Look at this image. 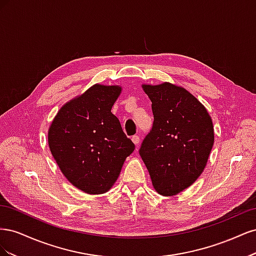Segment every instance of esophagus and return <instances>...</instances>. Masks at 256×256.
I'll use <instances>...</instances> for the list:
<instances>
[{"mask_svg":"<svg viewBox=\"0 0 256 256\" xmlns=\"http://www.w3.org/2000/svg\"><path fill=\"white\" fill-rule=\"evenodd\" d=\"M132 142H134V143L136 145V147H138V145L140 144V136H136V134L134 136H132Z\"/></svg>","mask_w":256,"mask_h":256,"instance_id":"obj_1","label":"esophagus"}]
</instances>
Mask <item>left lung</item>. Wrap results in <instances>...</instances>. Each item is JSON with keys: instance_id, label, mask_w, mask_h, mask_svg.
<instances>
[{"instance_id": "left-lung-1", "label": "left lung", "mask_w": 256, "mask_h": 256, "mask_svg": "<svg viewBox=\"0 0 256 256\" xmlns=\"http://www.w3.org/2000/svg\"><path fill=\"white\" fill-rule=\"evenodd\" d=\"M152 102L154 122L138 150L154 188L161 196L178 194L206 166L214 136L205 106L172 83L143 85Z\"/></svg>"}]
</instances>
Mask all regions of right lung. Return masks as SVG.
<instances>
[{
    "label": "right lung",
    "instance_id": "obj_1",
    "mask_svg": "<svg viewBox=\"0 0 256 256\" xmlns=\"http://www.w3.org/2000/svg\"><path fill=\"white\" fill-rule=\"evenodd\" d=\"M120 90L118 85H92L60 108L48 131L50 150L62 173L88 194L109 191L134 150L111 112Z\"/></svg>",
    "mask_w": 256,
    "mask_h": 256
}]
</instances>
